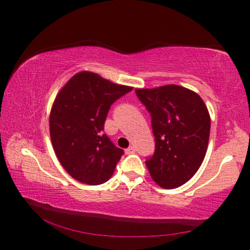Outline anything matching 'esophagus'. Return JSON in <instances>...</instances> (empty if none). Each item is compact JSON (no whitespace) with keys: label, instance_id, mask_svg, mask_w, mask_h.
I'll use <instances>...</instances> for the list:
<instances>
[{"label":"esophagus","instance_id":"1","mask_svg":"<svg viewBox=\"0 0 250 250\" xmlns=\"http://www.w3.org/2000/svg\"><path fill=\"white\" fill-rule=\"evenodd\" d=\"M135 150H136V149H135V147H133V146H131V147H129V148L125 149V153H127V154H134Z\"/></svg>","mask_w":250,"mask_h":250}]
</instances>
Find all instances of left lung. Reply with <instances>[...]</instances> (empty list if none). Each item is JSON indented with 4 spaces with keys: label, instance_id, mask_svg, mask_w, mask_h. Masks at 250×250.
I'll return each instance as SVG.
<instances>
[{
    "label": "left lung",
    "instance_id": "obj_1",
    "mask_svg": "<svg viewBox=\"0 0 250 250\" xmlns=\"http://www.w3.org/2000/svg\"><path fill=\"white\" fill-rule=\"evenodd\" d=\"M151 116L155 153L146 161L156 185L174 189L188 182L207 153L210 116L199 94L177 84L135 89Z\"/></svg>",
    "mask_w": 250,
    "mask_h": 250
}]
</instances>
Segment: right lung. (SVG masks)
<instances>
[{
  "label": "right lung",
  "mask_w": 250,
  "mask_h": 250,
  "mask_svg": "<svg viewBox=\"0 0 250 250\" xmlns=\"http://www.w3.org/2000/svg\"><path fill=\"white\" fill-rule=\"evenodd\" d=\"M131 89L83 70L59 91L50 110V139L57 160L73 179L97 186L113 176L123 150L102 130L110 105Z\"/></svg>",
  "instance_id": "obj_1"
}]
</instances>
